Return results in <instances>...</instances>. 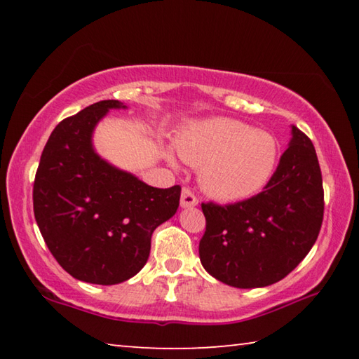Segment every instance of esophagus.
I'll return each instance as SVG.
<instances>
[{"instance_id": "1", "label": "esophagus", "mask_w": 359, "mask_h": 359, "mask_svg": "<svg viewBox=\"0 0 359 359\" xmlns=\"http://www.w3.org/2000/svg\"><path fill=\"white\" fill-rule=\"evenodd\" d=\"M180 205L184 209L187 208H194V205H198V198L194 196V193L190 190V188H184L180 194Z\"/></svg>"}]
</instances>
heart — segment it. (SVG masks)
Wrapping results in <instances>:
<instances>
[{"instance_id": "obj_1", "label": "heart", "mask_w": 359, "mask_h": 359, "mask_svg": "<svg viewBox=\"0 0 359 359\" xmlns=\"http://www.w3.org/2000/svg\"><path fill=\"white\" fill-rule=\"evenodd\" d=\"M180 158L199 168L205 191L224 201L253 196L263 188L277 166L278 145L266 131L244 121L209 118L193 121L177 141ZM171 161L172 154H168Z\"/></svg>"}]
</instances>
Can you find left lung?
Wrapping results in <instances>:
<instances>
[{
  "mask_svg": "<svg viewBox=\"0 0 359 359\" xmlns=\"http://www.w3.org/2000/svg\"><path fill=\"white\" fill-rule=\"evenodd\" d=\"M290 147L264 190L234 204H201L205 233L199 259L236 288H261L287 277L311 252L323 222V180L315 147L291 126Z\"/></svg>",
  "mask_w": 359,
  "mask_h": 359,
  "instance_id": "8db88e82",
  "label": "left lung"
}]
</instances>
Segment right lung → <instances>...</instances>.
I'll return each instance as SVG.
<instances>
[{
    "label": "right lung",
    "mask_w": 359,
    "mask_h": 359,
    "mask_svg": "<svg viewBox=\"0 0 359 359\" xmlns=\"http://www.w3.org/2000/svg\"><path fill=\"white\" fill-rule=\"evenodd\" d=\"M106 100L55 126L42 150L33 185L39 231L58 264L77 280L115 285L147 263L156 226L179 208L180 187L155 188L96 154L92 136Z\"/></svg>",
    "instance_id": "add662e5"
}]
</instances>
